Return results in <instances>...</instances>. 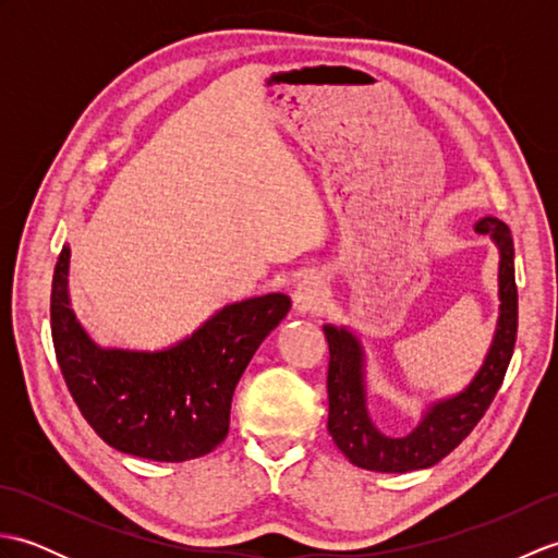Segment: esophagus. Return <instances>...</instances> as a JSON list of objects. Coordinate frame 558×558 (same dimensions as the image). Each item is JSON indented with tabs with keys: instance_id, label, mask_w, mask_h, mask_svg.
Returning a JSON list of instances; mask_svg holds the SVG:
<instances>
[{
	"instance_id": "esophagus-1",
	"label": "esophagus",
	"mask_w": 558,
	"mask_h": 558,
	"mask_svg": "<svg viewBox=\"0 0 558 558\" xmlns=\"http://www.w3.org/2000/svg\"><path fill=\"white\" fill-rule=\"evenodd\" d=\"M326 302V280L322 272H306L298 280L292 290V310L294 314L306 316L316 314Z\"/></svg>"
}]
</instances>
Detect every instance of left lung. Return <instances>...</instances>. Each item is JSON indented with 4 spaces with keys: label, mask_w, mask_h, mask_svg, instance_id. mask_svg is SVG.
Returning <instances> with one entry per match:
<instances>
[{
    "label": "left lung",
    "mask_w": 558,
    "mask_h": 558,
    "mask_svg": "<svg viewBox=\"0 0 558 558\" xmlns=\"http://www.w3.org/2000/svg\"><path fill=\"white\" fill-rule=\"evenodd\" d=\"M475 230L499 248V322L487 357L460 393L432 402L405 436H386L366 408V354L362 340L345 326L326 324L328 340V434L345 458L362 470L410 472L436 465L487 412L513 357L518 333V288L513 236L499 218H482Z\"/></svg>",
    "instance_id": "8db88e82"
}]
</instances>
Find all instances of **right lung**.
I'll return each instance as SVG.
<instances>
[{"label":"right lung","mask_w":558,"mask_h":558,"mask_svg":"<svg viewBox=\"0 0 558 558\" xmlns=\"http://www.w3.org/2000/svg\"><path fill=\"white\" fill-rule=\"evenodd\" d=\"M69 258H57L50 298L59 369L83 417L129 456L182 462L210 453L230 429L234 388L260 342L290 312L280 292L222 306L165 350L102 348L69 300Z\"/></svg>","instance_id":"add662e5"}]
</instances>
